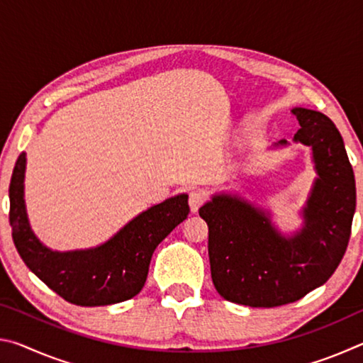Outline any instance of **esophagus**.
Segmentation results:
<instances>
[{
	"instance_id": "34e87169",
	"label": "esophagus",
	"mask_w": 363,
	"mask_h": 363,
	"mask_svg": "<svg viewBox=\"0 0 363 363\" xmlns=\"http://www.w3.org/2000/svg\"><path fill=\"white\" fill-rule=\"evenodd\" d=\"M205 201H206V194L203 192V190L196 189L189 194V205H190V210H192L194 213L199 211L200 206L203 205Z\"/></svg>"
}]
</instances>
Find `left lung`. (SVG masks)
I'll use <instances>...</instances> for the list:
<instances>
[{
	"instance_id": "8db88e82",
	"label": "left lung",
	"mask_w": 363,
	"mask_h": 363,
	"mask_svg": "<svg viewBox=\"0 0 363 363\" xmlns=\"http://www.w3.org/2000/svg\"><path fill=\"white\" fill-rule=\"evenodd\" d=\"M296 143L312 147L318 177L304 208L303 230L281 237L264 211L216 195L199 210L208 224L211 279L224 299L279 307L327 281L346 253L355 211V179L340 131L327 115L293 108ZM279 144H286L280 140Z\"/></svg>"
}]
</instances>
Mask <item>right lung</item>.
I'll return each instance as SVG.
<instances>
[{
	"label": "right lung",
	"instance_id": "obj_1",
	"mask_svg": "<svg viewBox=\"0 0 363 363\" xmlns=\"http://www.w3.org/2000/svg\"><path fill=\"white\" fill-rule=\"evenodd\" d=\"M26 153L9 184V224L22 261L41 281L72 304L94 307L131 299L143 290L158 243L189 216V196L176 195L130 220L101 247L57 253L43 247L30 229L23 203Z\"/></svg>",
	"mask_w": 363,
	"mask_h": 363
}]
</instances>
